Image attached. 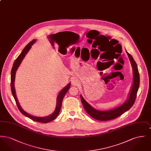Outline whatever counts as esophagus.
Instances as JSON below:
<instances>
[{
	"label": "esophagus",
	"mask_w": 151,
	"mask_h": 151,
	"mask_svg": "<svg viewBox=\"0 0 151 151\" xmlns=\"http://www.w3.org/2000/svg\"><path fill=\"white\" fill-rule=\"evenodd\" d=\"M71 84L72 86H78L79 84V81L76 78H74L71 81Z\"/></svg>",
	"instance_id": "1"
}]
</instances>
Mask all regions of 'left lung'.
Here are the masks:
<instances>
[{"label":"left lung","mask_w":151,"mask_h":151,"mask_svg":"<svg viewBox=\"0 0 151 151\" xmlns=\"http://www.w3.org/2000/svg\"><path fill=\"white\" fill-rule=\"evenodd\" d=\"M126 53L129 58V61L132 68V74H133V81L132 85L130 89L128 98L122 105L116 108L108 110H97L93 107H92L89 103L86 102V100L83 97L82 95H80V99L83 105L86 110V113L91 116L94 119L99 121H109L115 119L119 116L122 115L126 111H128L130 108L134 105L137 97V92L139 87L140 84V76L138 71L137 66L135 61L134 60L133 57L129 54V53L126 50Z\"/></svg>","instance_id":"left-lung-1"}]
</instances>
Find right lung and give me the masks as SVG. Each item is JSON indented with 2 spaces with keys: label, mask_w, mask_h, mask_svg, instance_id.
<instances>
[{
  "label": "right lung",
  "mask_w": 151,
  "mask_h": 151,
  "mask_svg": "<svg viewBox=\"0 0 151 151\" xmlns=\"http://www.w3.org/2000/svg\"><path fill=\"white\" fill-rule=\"evenodd\" d=\"M37 41L36 40H32L31 42H30L23 49V50L22 51L21 54L19 55V57L17 58V59L14 60V63L13 65V67L11 70V92L12 95L14 97V100L16 101V103L17 104V106L19 108L20 111L22 113L23 115L28 117L29 118H30L31 119H32L34 121H36L38 122H41V123H48V122H51L52 120H54V119H55L57 117L58 115L59 114L60 110V108L62 106V101L64 98V96L66 93L68 92V89L70 88L71 86V83H68L66 86L64 87L58 94L57 98V105H56V108L54 110V111L48 116H43V117H40V116H33V115H30L28 114V113H27L26 111H25L22 109L19 101L17 100V97H16V91H15V89H14V79H15V75H16V72L17 70L18 69L19 67L20 66V65L21 64V63L23 60V59L25 57L26 54L28 53V52L29 51V50L30 49V48L32 47V46Z\"/></svg>",
  "instance_id": "add662e5"
}]
</instances>
